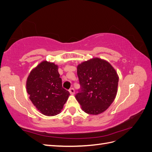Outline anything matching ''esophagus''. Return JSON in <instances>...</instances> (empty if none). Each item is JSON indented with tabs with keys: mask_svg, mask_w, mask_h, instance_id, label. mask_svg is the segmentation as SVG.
<instances>
[{
	"mask_svg": "<svg viewBox=\"0 0 152 152\" xmlns=\"http://www.w3.org/2000/svg\"><path fill=\"white\" fill-rule=\"evenodd\" d=\"M69 92H70V93L71 94H73L75 93V89L73 88H70V89H69Z\"/></svg>",
	"mask_w": 152,
	"mask_h": 152,
	"instance_id": "esophagus-1",
	"label": "esophagus"
}]
</instances>
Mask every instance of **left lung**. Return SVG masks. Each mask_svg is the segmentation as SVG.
I'll return each mask as SVG.
<instances>
[{"mask_svg":"<svg viewBox=\"0 0 152 152\" xmlns=\"http://www.w3.org/2000/svg\"><path fill=\"white\" fill-rule=\"evenodd\" d=\"M80 88L75 98L84 111L91 115L104 112L117 93L118 76L113 66L98 58L77 66Z\"/></svg>","mask_w":152,"mask_h":152,"instance_id":"8db88e82","label":"left lung"}]
</instances>
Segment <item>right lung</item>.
Returning a JSON list of instances; mask_svg holds the SVG:
<instances>
[{
	"label": "right lung",
	"mask_w": 152,
	"mask_h": 152,
	"mask_svg": "<svg viewBox=\"0 0 152 152\" xmlns=\"http://www.w3.org/2000/svg\"><path fill=\"white\" fill-rule=\"evenodd\" d=\"M58 66L43 61L31 71L26 80V91L38 110L47 116L61 112L70 93L62 87Z\"/></svg>",
	"instance_id": "1"
}]
</instances>
